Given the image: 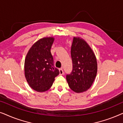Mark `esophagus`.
I'll use <instances>...</instances> for the list:
<instances>
[{
  "instance_id": "esophagus-1",
  "label": "esophagus",
  "mask_w": 123,
  "mask_h": 123,
  "mask_svg": "<svg viewBox=\"0 0 123 123\" xmlns=\"http://www.w3.org/2000/svg\"><path fill=\"white\" fill-rule=\"evenodd\" d=\"M59 74H60V75H63L64 74V71L62 68L59 69Z\"/></svg>"
}]
</instances>
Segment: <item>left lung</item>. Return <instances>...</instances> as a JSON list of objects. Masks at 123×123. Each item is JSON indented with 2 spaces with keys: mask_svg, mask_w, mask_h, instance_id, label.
<instances>
[{
  "mask_svg": "<svg viewBox=\"0 0 123 123\" xmlns=\"http://www.w3.org/2000/svg\"><path fill=\"white\" fill-rule=\"evenodd\" d=\"M70 54L73 69L66 75L67 82L73 91L83 92L91 86L96 76V58L89 45L80 38H73Z\"/></svg>",
  "mask_w": 123,
  "mask_h": 123,
  "instance_id": "obj_1",
  "label": "left lung"
}]
</instances>
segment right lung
Returning <instances> with one entry per match:
<instances>
[{"label": "right lung", "instance_id": "right-lung-1", "mask_svg": "<svg viewBox=\"0 0 123 123\" xmlns=\"http://www.w3.org/2000/svg\"><path fill=\"white\" fill-rule=\"evenodd\" d=\"M54 41L53 37L41 38L32 45L26 55L25 77L30 86L38 92L48 90L59 74L50 51Z\"/></svg>", "mask_w": 123, "mask_h": 123}]
</instances>
